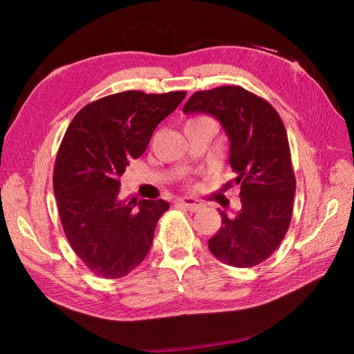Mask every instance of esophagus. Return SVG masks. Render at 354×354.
<instances>
[{"label":"esophagus","instance_id":"esophagus-1","mask_svg":"<svg viewBox=\"0 0 354 354\" xmlns=\"http://www.w3.org/2000/svg\"><path fill=\"white\" fill-rule=\"evenodd\" d=\"M176 204L184 207V208H187V209H189V212H192V213H196L198 209L202 208L201 202L196 201V199H193V198H179V199L176 201Z\"/></svg>","mask_w":354,"mask_h":354}]
</instances>
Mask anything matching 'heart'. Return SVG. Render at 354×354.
Wrapping results in <instances>:
<instances>
[{"label": "heart", "instance_id": "b5f03b06", "mask_svg": "<svg viewBox=\"0 0 354 354\" xmlns=\"http://www.w3.org/2000/svg\"><path fill=\"white\" fill-rule=\"evenodd\" d=\"M201 120H205V117H196V118H192V120H189V122H187V123H196V122H201Z\"/></svg>", "mask_w": 354, "mask_h": 354}]
</instances>
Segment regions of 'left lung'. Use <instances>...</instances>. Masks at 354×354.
Returning a JSON list of instances; mask_svg holds the SVG:
<instances>
[{
  "label": "left lung",
  "instance_id": "left-lung-1",
  "mask_svg": "<svg viewBox=\"0 0 354 354\" xmlns=\"http://www.w3.org/2000/svg\"><path fill=\"white\" fill-rule=\"evenodd\" d=\"M219 120L230 138V164L242 208L236 217L221 213L222 227L208 240L214 257L234 268H252L270 257L289 230L293 175L288 133L278 112L242 86L196 91L183 109Z\"/></svg>",
  "mask_w": 354,
  "mask_h": 354
}]
</instances>
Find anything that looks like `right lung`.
<instances>
[{
    "mask_svg": "<svg viewBox=\"0 0 354 354\" xmlns=\"http://www.w3.org/2000/svg\"><path fill=\"white\" fill-rule=\"evenodd\" d=\"M185 94L106 95L82 108L64 135L53 171L59 217L73 251L95 275H127L152 246L156 223L170 205L162 199L122 201L120 176Z\"/></svg>",
    "mask_w": 354,
    "mask_h": 354,
    "instance_id": "right-lung-1",
    "label": "right lung"
}]
</instances>
